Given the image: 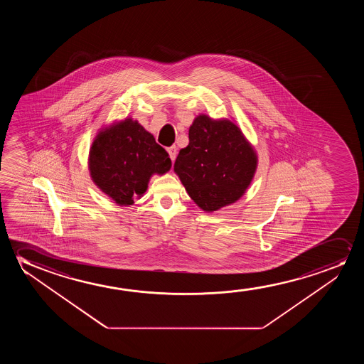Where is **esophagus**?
<instances>
[{
    "label": "esophagus",
    "instance_id": "1",
    "mask_svg": "<svg viewBox=\"0 0 364 364\" xmlns=\"http://www.w3.org/2000/svg\"><path fill=\"white\" fill-rule=\"evenodd\" d=\"M176 150L178 149H176V146H174V145L168 148V153H169L170 159L173 160V161H174L175 158H176V153H178Z\"/></svg>",
    "mask_w": 364,
    "mask_h": 364
}]
</instances>
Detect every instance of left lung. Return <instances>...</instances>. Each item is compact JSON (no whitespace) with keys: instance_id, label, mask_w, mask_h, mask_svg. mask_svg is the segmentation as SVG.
<instances>
[{"instance_id":"obj_1","label":"left lung","mask_w":364,"mask_h":364,"mask_svg":"<svg viewBox=\"0 0 364 364\" xmlns=\"http://www.w3.org/2000/svg\"><path fill=\"white\" fill-rule=\"evenodd\" d=\"M257 153L234 120L199 114L189 128V144L175 160L190 198L213 213L244 196L257 169Z\"/></svg>"}]
</instances>
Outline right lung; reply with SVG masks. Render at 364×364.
<instances>
[{
	"instance_id": "1",
	"label": "right lung",
	"mask_w": 364,
	"mask_h": 364,
	"mask_svg": "<svg viewBox=\"0 0 364 364\" xmlns=\"http://www.w3.org/2000/svg\"><path fill=\"white\" fill-rule=\"evenodd\" d=\"M170 168L166 150L130 117L103 127L88 155L93 183L119 206L134 204L148 189L150 178L164 175Z\"/></svg>"
}]
</instances>
